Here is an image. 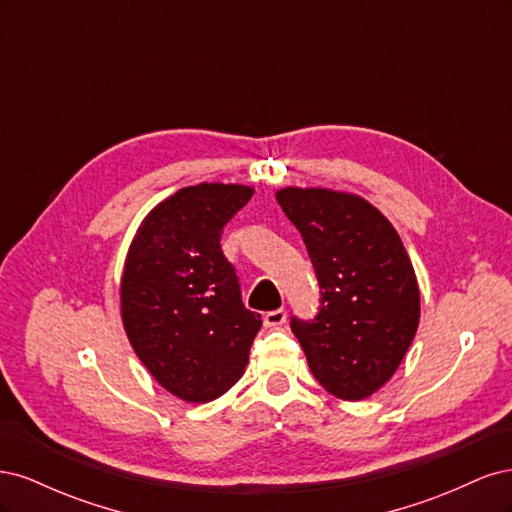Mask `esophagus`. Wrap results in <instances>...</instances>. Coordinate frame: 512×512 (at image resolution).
Instances as JSON below:
<instances>
[{"instance_id":"obj_1","label":"esophagus","mask_w":512,"mask_h":512,"mask_svg":"<svg viewBox=\"0 0 512 512\" xmlns=\"http://www.w3.org/2000/svg\"><path fill=\"white\" fill-rule=\"evenodd\" d=\"M286 318H288L286 309H273V312L265 314V327H269V329L282 327V324L286 322Z\"/></svg>"}]
</instances>
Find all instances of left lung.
<instances>
[{
	"instance_id": "1",
	"label": "left lung",
	"mask_w": 512,
	"mask_h": 512,
	"mask_svg": "<svg viewBox=\"0 0 512 512\" xmlns=\"http://www.w3.org/2000/svg\"><path fill=\"white\" fill-rule=\"evenodd\" d=\"M275 198L301 232L322 288L318 316L290 322L309 369L339 399L374 395L393 378L421 320L404 243L356 194L290 185Z\"/></svg>"
}]
</instances>
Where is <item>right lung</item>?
<instances>
[{"label": "right lung", "instance_id": "1", "mask_svg": "<svg viewBox=\"0 0 512 512\" xmlns=\"http://www.w3.org/2000/svg\"><path fill=\"white\" fill-rule=\"evenodd\" d=\"M252 194L239 183L175 192L145 215L123 265L119 301L130 344L162 389L190 404L237 384L262 327L220 247L222 228Z\"/></svg>", "mask_w": 512, "mask_h": 512}]
</instances>
